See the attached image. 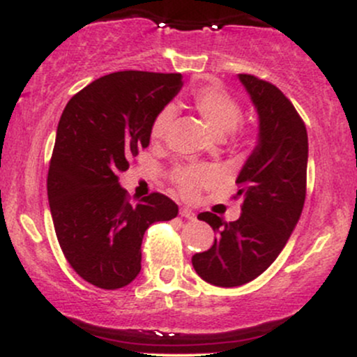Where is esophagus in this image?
<instances>
[{
  "label": "esophagus",
  "instance_id": "esophagus-1",
  "mask_svg": "<svg viewBox=\"0 0 357 357\" xmlns=\"http://www.w3.org/2000/svg\"><path fill=\"white\" fill-rule=\"evenodd\" d=\"M179 215H181L183 218H186V220H195L196 218V215L190 210V208H181V210H179Z\"/></svg>",
  "mask_w": 357,
  "mask_h": 357
}]
</instances>
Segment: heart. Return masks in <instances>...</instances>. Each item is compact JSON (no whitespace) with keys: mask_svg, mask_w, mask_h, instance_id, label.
Segmentation results:
<instances>
[{"mask_svg":"<svg viewBox=\"0 0 357 357\" xmlns=\"http://www.w3.org/2000/svg\"><path fill=\"white\" fill-rule=\"evenodd\" d=\"M191 107L216 136H225L231 130L236 132V126L243 117L240 102L215 84H204L192 90ZM173 116V107H165L155 114L151 124V139L154 142L166 136ZM171 181L184 198H195L202 188L215 181V171L206 166H178L171 173Z\"/></svg>","mask_w":357,"mask_h":357,"instance_id":"heart-1","label":"heart"}]
</instances>
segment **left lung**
Wrapping results in <instances>:
<instances>
[{"instance_id": "8db88e82", "label": "left lung", "mask_w": 357, "mask_h": 357, "mask_svg": "<svg viewBox=\"0 0 357 357\" xmlns=\"http://www.w3.org/2000/svg\"><path fill=\"white\" fill-rule=\"evenodd\" d=\"M258 112V144L240 171L236 196L241 215L227 223L215 213H199L218 235L206 252L192 255L196 273L208 284L238 287L267 270L292 235L305 202L307 129L280 89L240 73Z\"/></svg>"}]
</instances>
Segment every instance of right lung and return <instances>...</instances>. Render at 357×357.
Segmentation results:
<instances>
[{
	"instance_id": "obj_1",
	"label": "right lung",
	"mask_w": 357,
	"mask_h": 357,
	"mask_svg": "<svg viewBox=\"0 0 357 357\" xmlns=\"http://www.w3.org/2000/svg\"><path fill=\"white\" fill-rule=\"evenodd\" d=\"M181 87V73H109L61 114L47 178L53 227L70 267L99 289L130 284L141 272L144 231L178 215L161 192L130 202L119 174L149 146L155 114Z\"/></svg>"
}]
</instances>
